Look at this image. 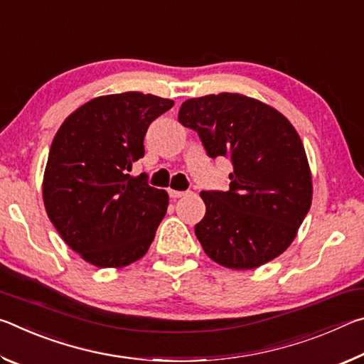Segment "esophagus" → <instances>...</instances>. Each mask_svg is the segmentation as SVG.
I'll use <instances>...</instances> for the list:
<instances>
[{"instance_id":"obj_1","label":"esophagus","mask_w":364,"mask_h":364,"mask_svg":"<svg viewBox=\"0 0 364 364\" xmlns=\"http://www.w3.org/2000/svg\"><path fill=\"white\" fill-rule=\"evenodd\" d=\"M188 193L186 191H175V189H168V196L171 197V199H178V197H183L186 196Z\"/></svg>"}]
</instances>
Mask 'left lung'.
<instances>
[{
    "mask_svg": "<svg viewBox=\"0 0 364 364\" xmlns=\"http://www.w3.org/2000/svg\"><path fill=\"white\" fill-rule=\"evenodd\" d=\"M178 120L194 130L208 157L232 164L228 191H204L205 217L194 231L223 267L252 269L294 241L311 205L304 144L284 115L252 97L221 93L181 104Z\"/></svg>",
    "mask_w": 364,
    "mask_h": 364,
    "instance_id": "obj_1",
    "label": "left lung"
}]
</instances>
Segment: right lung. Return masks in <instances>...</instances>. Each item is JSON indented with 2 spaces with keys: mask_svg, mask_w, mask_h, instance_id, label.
<instances>
[{
  "mask_svg": "<svg viewBox=\"0 0 364 364\" xmlns=\"http://www.w3.org/2000/svg\"><path fill=\"white\" fill-rule=\"evenodd\" d=\"M173 101L138 91L91 100L53 139L43 180L51 223L72 250L100 268L143 257L167 213L168 194L132 178L144 136Z\"/></svg>",
  "mask_w": 364,
  "mask_h": 364,
  "instance_id": "right-lung-1",
  "label": "right lung"
}]
</instances>
